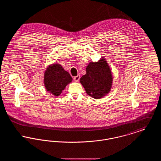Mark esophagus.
Here are the masks:
<instances>
[{
	"mask_svg": "<svg viewBox=\"0 0 161 161\" xmlns=\"http://www.w3.org/2000/svg\"><path fill=\"white\" fill-rule=\"evenodd\" d=\"M80 75H78L77 76L74 77V80H75V81H78L79 80H80Z\"/></svg>",
	"mask_w": 161,
	"mask_h": 161,
	"instance_id": "esophagus-1",
	"label": "esophagus"
}]
</instances>
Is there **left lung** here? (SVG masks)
Segmentation results:
<instances>
[{"instance_id": "1", "label": "left lung", "mask_w": 161, "mask_h": 161, "mask_svg": "<svg viewBox=\"0 0 161 161\" xmlns=\"http://www.w3.org/2000/svg\"><path fill=\"white\" fill-rule=\"evenodd\" d=\"M112 75L105 59L91 62L86 68V74L80 78L87 95L95 99L107 95L112 87Z\"/></svg>"}]
</instances>
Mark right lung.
Masks as SVG:
<instances>
[{
  "instance_id": "obj_1",
  "label": "right lung",
  "mask_w": 161,
  "mask_h": 161,
  "mask_svg": "<svg viewBox=\"0 0 161 161\" xmlns=\"http://www.w3.org/2000/svg\"><path fill=\"white\" fill-rule=\"evenodd\" d=\"M72 78L69 72L64 70L59 64L49 66L45 71L44 83L46 90L55 96H58L70 83Z\"/></svg>"
}]
</instances>
